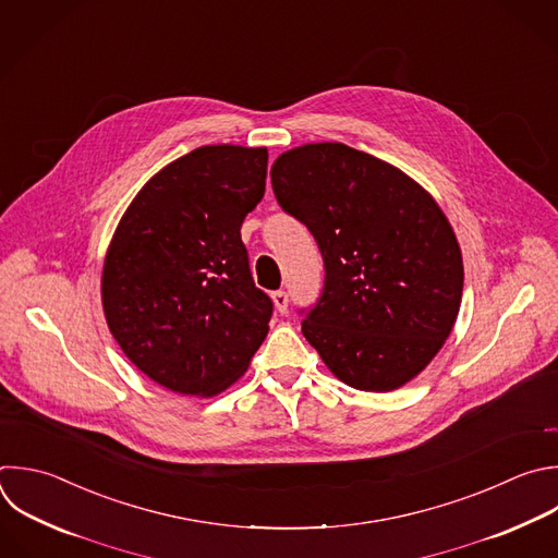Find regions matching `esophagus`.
I'll use <instances>...</instances> for the list:
<instances>
[{"label": "esophagus", "instance_id": "1", "mask_svg": "<svg viewBox=\"0 0 558 558\" xmlns=\"http://www.w3.org/2000/svg\"><path fill=\"white\" fill-rule=\"evenodd\" d=\"M271 300H274L276 311L284 315L287 308H289V295H287V291H274V293H271Z\"/></svg>", "mask_w": 558, "mask_h": 558}]
</instances>
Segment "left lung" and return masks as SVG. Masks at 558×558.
I'll use <instances>...</instances> for the list:
<instances>
[{"instance_id":"obj_1","label":"left lung","mask_w":558,"mask_h":558,"mask_svg":"<svg viewBox=\"0 0 558 558\" xmlns=\"http://www.w3.org/2000/svg\"><path fill=\"white\" fill-rule=\"evenodd\" d=\"M271 185L324 258V291L302 332L330 373L365 392L421 375L456 324L464 284L436 199L401 168L341 142L282 153Z\"/></svg>"}]
</instances>
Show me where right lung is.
Here are the masks:
<instances>
[{
    "instance_id": "right-lung-1",
    "label": "right lung",
    "mask_w": 558,
    "mask_h": 558,
    "mask_svg": "<svg viewBox=\"0 0 558 558\" xmlns=\"http://www.w3.org/2000/svg\"><path fill=\"white\" fill-rule=\"evenodd\" d=\"M267 157L265 146H199L155 172L113 232L105 319L129 361L166 390H228L267 337L274 304L241 241L265 195Z\"/></svg>"
}]
</instances>
